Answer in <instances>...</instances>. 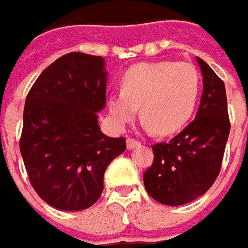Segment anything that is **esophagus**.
<instances>
[{"mask_svg": "<svg viewBox=\"0 0 248 248\" xmlns=\"http://www.w3.org/2000/svg\"><path fill=\"white\" fill-rule=\"evenodd\" d=\"M140 145V141L139 140H135L132 138H128L127 139V149H133L135 147H138Z\"/></svg>", "mask_w": 248, "mask_h": 248, "instance_id": "34e87169", "label": "esophagus"}]
</instances>
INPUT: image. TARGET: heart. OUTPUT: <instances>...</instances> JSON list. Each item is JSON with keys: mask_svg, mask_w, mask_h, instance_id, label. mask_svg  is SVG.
Instances as JSON below:
<instances>
[{"mask_svg": "<svg viewBox=\"0 0 248 248\" xmlns=\"http://www.w3.org/2000/svg\"><path fill=\"white\" fill-rule=\"evenodd\" d=\"M200 77L194 65L170 60L132 65L121 76V92L108 101L112 117L127 124L138 108L157 135H168L188 121L199 96Z\"/></svg>", "mask_w": 248, "mask_h": 248, "instance_id": "1", "label": "heart"}]
</instances>
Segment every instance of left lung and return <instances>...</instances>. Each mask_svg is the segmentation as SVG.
I'll list each match as a JSON object with an SVG mask.
<instances>
[{
    "mask_svg": "<svg viewBox=\"0 0 248 248\" xmlns=\"http://www.w3.org/2000/svg\"><path fill=\"white\" fill-rule=\"evenodd\" d=\"M203 94L192 123L170 141L152 145L154 163L144 186L156 202L182 205L198 199L215 183L230 133L227 96L222 78L198 57Z\"/></svg>",
    "mask_w": 248,
    "mask_h": 248,
    "instance_id": "obj_1",
    "label": "left lung"
}]
</instances>
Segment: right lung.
I'll list each match as a JSON object with an SVG mask.
<instances>
[{
    "label": "right lung",
    "instance_id": "add662e5",
    "mask_svg": "<svg viewBox=\"0 0 248 248\" xmlns=\"http://www.w3.org/2000/svg\"><path fill=\"white\" fill-rule=\"evenodd\" d=\"M107 72L100 56L72 52L38 76L28 93L20 151L31 187L57 210L81 211L104 188V172L125 138L100 131Z\"/></svg>",
    "mask_w": 248,
    "mask_h": 248
}]
</instances>
